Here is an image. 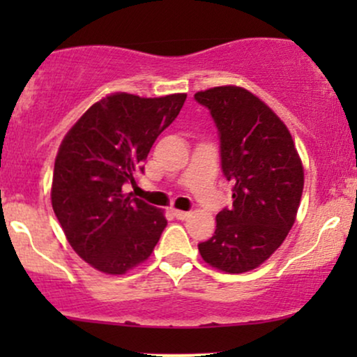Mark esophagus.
Masks as SVG:
<instances>
[{
	"label": "esophagus",
	"instance_id": "34e87169",
	"mask_svg": "<svg viewBox=\"0 0 357 357\" xmlns=\"http://www.w3.org/2000/svg\"><path fill=\"white\" fill-rule=\"evenodd\" d=\"M173 215H174L178 220H186L188 216H190V213H188V211H181V210H174Z\"/></svg>",
	"mask_w": 357,
	"mask_h": 357
}]
</instances>
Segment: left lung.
I'll return each instance as SVG.
<instances>
[{
  "label": "left lung",
  "mask_w": 357,
  "mask_h": 357,
  "mask_svg": "<svg viewBox=\"0 0 357 357\" xmlns=\"http://www.w3.org/2000/svg\"><path fill=\"white\" fill-rule=\"evenodd\" d=\"M218 129L221 169L233 183V206L198 243L203 260L228 273L257 268L292 228L304 190V167L292 136L273 110L233 85L195 93Z\"/></svg>",
  "instance_id": "obj_1"
}]
</instances>
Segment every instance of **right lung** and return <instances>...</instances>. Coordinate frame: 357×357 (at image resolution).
Returning <instances> with one entry per match:
<instances>
[{
	"label": "right lung",
	"mask_w": 357,
	"mask_h": 357,
	"mask_svg": "<svg viewBox=\"0 0 357 357\" xmlns=\"http://www.w3.org/2000/svg\"><path fill=\"white\" fill-rule=\"evenodd\" d=\"M186 93L142 99L114 93L90 107L61 141L52 206L68 243L87 264L121 275L147 260L167 221L126 195L159 134L178 117Z\"/></svg>",
	"instance_id": "right-lung-1"
}]
</instances>
